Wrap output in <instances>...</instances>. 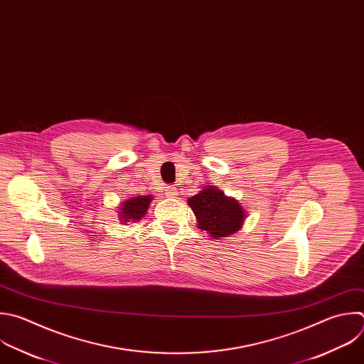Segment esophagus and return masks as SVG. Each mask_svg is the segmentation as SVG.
I'll list each match as a JSON object with an SVG mask.
<instances>
[{"instance_id":"34e87169","label":"esophagus","mask_w":364,"mask_h":364,"mask_svg":"<svg viewBox=\"0 0 364 364\" xmlns=\"http://www.w3.org/2000/svg\"><path fill=\"white\" fill-rule=\"evenodd\" d=\"M166 191H167V196H168V197H176V196L178 194V191H177V188H176L174 186H168Z\"/></svg>"}]
</instances>
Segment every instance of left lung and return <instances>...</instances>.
<instances>
[{
  "label": "left lung",
  "instance_id": "8db88e82",
  "mask_svg": "<svg viewBox=\"0 0 364 364\" xmlns=\"http://www.w3.org/2000/svg\"><path fill=\"white\" fill-rule=\"evenodd\" d=\"M198 227L208 231L211 237H227L241 228L245 210L234 200L224 196L214 187H205L188 198Z\"/></svg>",
  "mask_w": 364,
  "mask_h": 364
}]
</instances>
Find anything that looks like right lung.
<instances>
[{
	"mask_svg": "<svg viewBox=\"0 0 364 364\" xmlns=\"http://www.w3.org/2000/svg\"><path fill=\"white\" fill-rule=\"evenodd\" d=\"M151 200H153L151 196H139L132 200H126L124 204L121 205L119 218L124 220L126 223L130 220H133V221L140 220L147 213V208H149Z\"/></svg>",
	"mask_w": 364,
	"mask_h": 364,
	"instance_id": "right-lung-1",
	"label": "right lung"
}]
</instances>
